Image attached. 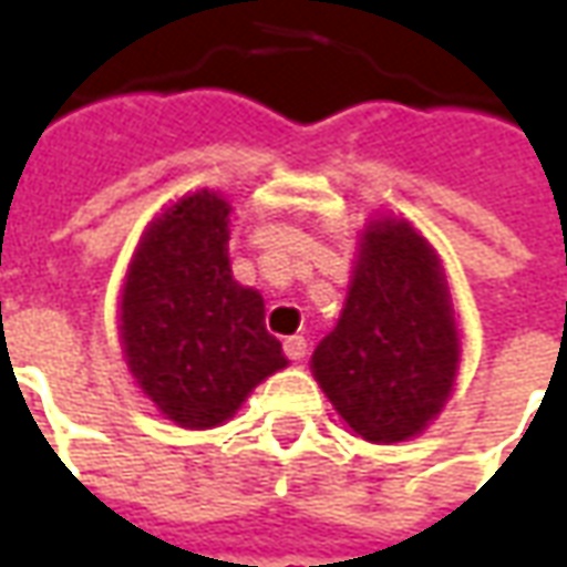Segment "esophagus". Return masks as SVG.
Instances as JSON below:
<instances>
[{
  "label": "esophagus",
  "instance_id": "obj_1",
  "mask_svg": "<svg viewBox=\"0 0 567 567\" xmlns=\"http://www.w3.org/2000/svg\"><path fill=\"white\" fill-rule=\"evenodd\" d=\"M285 355L291 358V361H303L307 358V340L303 337H288L285 340Z\"/></svg>",
  "mask_w": 567,
  "mask_h": 567
}]
</instances>
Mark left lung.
Wrapping results in <instances>:
<instances>
[{
    "label": "left lung",
    "mask_w": 567,
    "mask_h": 567,
    "mask_svg": "<svg viewBox=\"0 0 567 567\" xmlns=\"http://www.w3.org/2000/svg\"><path fill=\"white\" fill-rule=\"evenodd\" d=\"M458 328L446 272L404 218L361 234L343 316L312 352V373L358 437L401 443L450 401Z\"/></svg>",
    "instance_id": "obj_1"
}]
</instances>
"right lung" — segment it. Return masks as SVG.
<instances>
[{
  "mask_svg": "<svg viewBox=\"0 0 567 567\" xmlns=\"http://www.w3.org/2000/svg\"><path fill=\"white\" fill-rule=\"evenodd\" d=\"M227 215L215 190L173 203L142 234L121 295L133 380L163 416L197 431L224 425L288 364L264 324V297L230 272Z\"/></svg>",
  "mask_w": 567,
  "mask_h": 567,
  "instance_id": "add662e5",
  "label": "right lung"
}]
</instances>
